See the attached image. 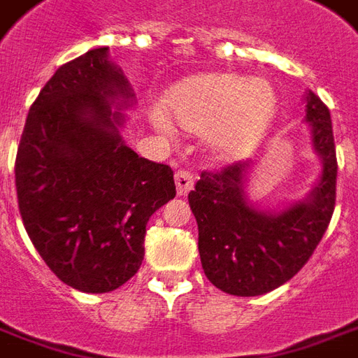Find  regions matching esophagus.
<instances>
[{"instance_id": "34e87169", "label": "esophagus", "mask_w": 358, "mask_h": 358, "mask_svg": "<svg viewBox=\"0 0 358 358\" xmlns=\"http://www.w3.org/2000/svg\"><path fill=\"white\" fill-rule=\"evenodd\" d=\"M174 180H176V192L178 196H186L187 192L194 187V174L187 171H178L174 174Z\"/></svg>"}]
</instances>
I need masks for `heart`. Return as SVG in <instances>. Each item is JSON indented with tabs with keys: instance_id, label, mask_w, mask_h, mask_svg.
I'll list each match as a JSON object with an SVG mask.
<instances>
[{
	"instance_id": "heart-1",
	"label": "heart",
	"mask_w": 358,
	"mask_h": 358,
	"mask_svg": "<svg viewBox=\"0 0 358 358\" xmlns=\"http://www.w3.org/2000/svg\"><path fill=\"white\" fill-rule=\"evenodd\" d=\"M164 108L189 129L209 127V143L222 159L254 153L277 114V92L266 79L236 73H203L174 85ZM166 129V122L157 120Z\"/></svg>"
}]
</instances>
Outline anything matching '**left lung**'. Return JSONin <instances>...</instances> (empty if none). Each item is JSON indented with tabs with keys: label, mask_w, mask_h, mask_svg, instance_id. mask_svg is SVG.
<instances>
[{
	"label": "left lung",
	"mask_w": 358,
	"mask_h": 358,
	"mask_svg": "<svg viewBox=\"0 0 358 358\" xmlns=\"http://www.w3.org/2000/svg\"><path fill=\"white\" fill-rule=\"evenodd\" d=\"M306 122L322 174L302 201L259 211L246 196L252 162L201 172L187 194L199 232L201 267L211 283L234 296L273 291L299 273L314 254L336 207L337 159L331 116L318 94L306 92Z\"/></svg>",
	"instance_id": "8db88e82"
}]
</instances>
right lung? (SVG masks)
I'll return each mask as SVG.
<instances>
[{"mask_svg":"<svg viewBox=\"0 0 358 358\" xmlns=\"http://www.w3.org/2000/svg\"><path fill=\"white\" fill-rule=\"evenodd\" d=\"M131 102L108 48H92L52 75L24 122L15 161L22 224L46 266L77 291L110 292L131 279L147 222L176 196L171 166L139 157L120 136V110Z\"/></svg>","mask_w":358,"mask_h":358,"instance_id":"obj_1","label":"right lung"}]
</instances>
